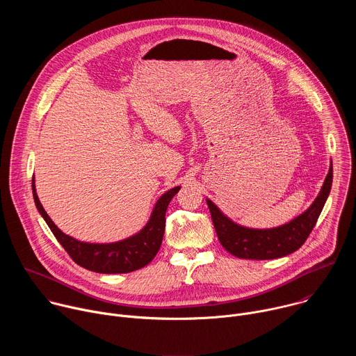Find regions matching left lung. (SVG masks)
<instances>
[{
    "label": "left lung",
    "mask_w": 356,
    "mask_h": 356,
    "mask_svg": "<svg viewBox=\"0 0 356 356\" xmlns=\"http://www.w3.org/2000/svg\"><path fill=\"white\" fill-rule=\"evenodd\" d=\"M332 184V163L324 180L320 194L314 200L307 211L296 217L293 221L270 228V229H253L235 224L225 217L211 200L207 204L211 213L213 224L221 245L231 255L241 259H276L296 252L312 234L323 207L328 198Z\"/></svg>",
    "instance_id": "8db88e82"
}]
</instances>
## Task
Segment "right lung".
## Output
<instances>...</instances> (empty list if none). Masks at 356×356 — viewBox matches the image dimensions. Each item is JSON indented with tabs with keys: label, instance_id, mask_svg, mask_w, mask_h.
<instances>
[{
	"label": "right lung",
	"instance_id": "right-lung-1",
	"mask_svg": "<svg viewBox=\"0 0 356 356\" xmlns=\"http://www.w3.org/2000/svg\"><path fill=\"white\" fill-rule=\"evenodd\" d=\"M179 190L180 187L177 186L166 191L158 200L150 220L136 235L114 243H87L63 234L50 220L40 204L35 190V181L32 180V193L36 209L49 225L50 231L54 232L59 243L77 265L97 273H129L146 266L156 257L165 234L166 210L170 200Z\"/></svg>",
	"mask_w": 356,
	"mask_h": 356
}]
</instances>
